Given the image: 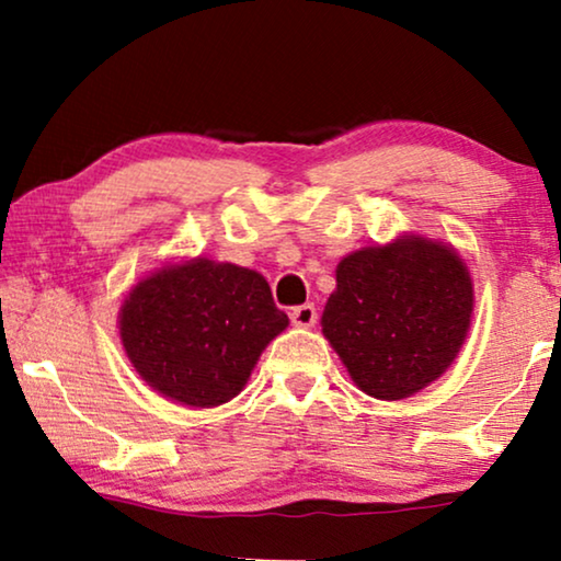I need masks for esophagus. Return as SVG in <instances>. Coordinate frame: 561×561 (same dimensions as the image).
I'll use <instances>...</instances> for the list:
<instances>
[{"label":"esophagus","instance_id":"34e87169","mask_svg":"<svg viewBox=\"0 0 561 561\" xmlns=\"http://www.w3.org/2000/svg\"><path fill=\"white\" fill-rule=\"evenodd\" d=\"M290 321H294V327L309 329V327L317 324V309H313V304L296 306V309L290 311Z\"/></svg>","mask_w":561,"mask_h":561}]
</instances>
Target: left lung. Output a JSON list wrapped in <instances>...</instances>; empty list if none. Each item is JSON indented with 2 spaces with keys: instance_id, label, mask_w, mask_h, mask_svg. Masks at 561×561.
Instances as JSON below:
<instances>
[{
  "instance_id": "8db88e82",
  "label": "left lung",
  "mask_w": 561,
  "mask_h": 561,
  "mask_svg": "<svg viewBox=\"0 0 561 561\" xmlns=\"http://www.w3.org/2000/svg\"><path fill=\"white\" fill-rule=\"evenodd\" d=\"M472 306V278L455 248L403 234L342 257L321 332L363 393L401 401L455 363Z\"/></svg>"
}]
</instances>
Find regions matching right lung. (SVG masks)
I'll use <instances>...</instances> for the list:
<instances>
[{
  "mask_svg": "<svg viewBox=\"0 0 561 561\" xmlns=\"http://www.w3.org/2000/svg\"><path fill=\"white\" fill-rule=\"evenodd\" d=\"M286 327L263 275L209 257L158 267L119 309L129 363L152 390L188 409L232 401Z\"/></svg>",
  "mask_w": 561,
  "mask_h": 561,
  "instance_id": "add662e5",
  "label": "right lung"
}]
</instances>
